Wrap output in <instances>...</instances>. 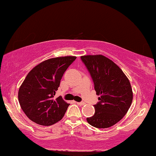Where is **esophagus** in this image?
Here are the masks:
<instances>
[{
  "mask_svg": "<svg viewBox=\"0 0 156 156\" xmlns=\"http://www.w3.org/2000/svg\"><path fill=\"white\" fill-rule=\"evenodd\" d=\"M77 104L79 106H83V105H84L85 103L84 102H77Z\"/></svg>",
  "mask_w": 156,
  "mask_h": 156,
  "instance_id": "obj_1",
  "label": "esophagus"
}]
</instances>
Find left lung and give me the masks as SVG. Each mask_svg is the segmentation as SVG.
<instances>
[{
  "mask_svg": "<svg viewBox=\"0 0 156 156\" xmlns=\"http://www.w3.org/2000/svg\"><path fill=\"white\" fill-rule=\"evenodd\" d=\"M82 62L90 73L98 101L94 105L93 116L87 118L90 125L108 128L123 119L133 101L130 83L113 61L101 55L81 56Z\"/></svg>",
  "mask_w": 156,
  "mask_h": 156,
  "instance_id": "1",
  "label": "left lung"
}]
</instances>
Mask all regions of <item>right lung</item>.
Wrapping results in <instances>:
<instances>
[{
  "instance_id": "add662e5",
  "label": "right lung",
  "mask_w": 156,
  "mask_h": 156,
  "mask_svg": "<svg viewBox=\"0 0 156 156\" xmlns=\"http://www.w3.org/2000/svg\"><path fill=\"white\" fill-rule=\"evenodd\" d=\"M75 56L54 58L37 65L26 77L18 91L20 107L31 121L43 126L55 124L64 117L69 104L54 95Z\"/></svg>"
}]
</instances>
